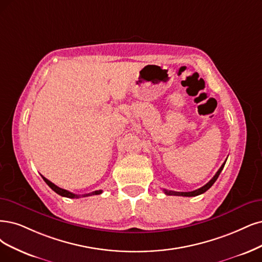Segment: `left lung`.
<instances>
[{
	"instance_id": "left-lung-1",
	"label": "left lung",
	"mask_w": 262,
	"mask_h": 262,
	"mask_svg": "<svg viewBox=\"0 0 262 262\" xmlns=\"http://www.w3.org/2000/svg\"><path fill=\"white\" fill-rule=\"evenodd\" d=\"M226 162H227V160L225 161V163L222 164L221 165V167L218 169V171L216 172V175L212 177L205 186H203L202 188H200V189H198V190H194V191H191V192H176V191H170V190H165L164 189L163 191H164V193H165L166 195H178V196H196V195H200V194H202V193H204V192H206L212 185H214L215 183V181L217 180V178L219 177V175H220V172H221V170L224 169V167H225V164H226Z\"/></svg>"
}]
</instances>
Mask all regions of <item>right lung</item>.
I'll use <instances>...</instances> for the list:
<instances>
[{
  "label": "right lung",
  "instance_id": "obj_1",
  "mask_svg": "<svg viewBox=\"0 0 262 262\" xmlns=\"http://www.w3.org/2000/svg\"><path fill=\"white\" fill-rule=\"evenodd\" d=\"M42 178L44 179V181L47 183L48 187H50L52 190H54L57 194H59L61 196H64V198H69V199H79L81 196L85 198V196H91V195H97V194H101L102 193V190H97V191H94L92 193H87V194H82V195H77V194H74V193L68 191V190H64V189H61L59 187H57L56 185H54L53 182H51L48 179H46L45 177L42 176Z\"/></svg>",
  "mask_w": 262,
  "mask_h": 262
}]
</instances>
